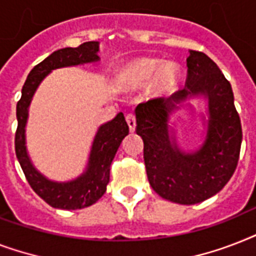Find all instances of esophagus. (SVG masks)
<instances>
[{
	"label": "esophagus",
	"instance_id": "1",
	"mask_svg": "<svg viewBox=\"0 0 256 256\" xmlns=\"http://www.w3.org/2000/svg\"><path fill=\"white\" fill-rule=\"evenodd\" d=\"M126 122L128 124V128H130V132H134L136 130V116L132 114V112H128V116H126Z\"/></svg>",
	"mask_w": 256,
	"mask_h": 256
}]
</instances>
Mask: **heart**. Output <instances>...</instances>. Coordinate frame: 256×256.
<instances>
[{"instance_id":"1","label":"heart","mask_w":256,"mask_h":256,"mask_svg":"<svg viewBox=\"0 0 256 256\" xmlns=\"http://www.w3.org/2000/svg\"><path fill=\"white\" fill-rule=\"evenodd\" d=\"M162 62L154 58H140L124 66L120 72V82L128 88H138L148 85L152 80V92L164 96L170 92L176 85L179 77L178 66L168 62L160 66Z\"/></svg>"}]
</instances>
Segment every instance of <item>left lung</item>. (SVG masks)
<instances>
[{
  "mask_svg": "<svg viewBox=\"0 0 256 256\" xmlns=\"http://www.w3.org/2000/svg\"><path fill=\"white\" fill-rule=\"evenodd\" d=\"M184 88L168 98H152L136 106L138 136L152 190L179 204H195L215 195L234 174L242 144V124L234 94L216 64L198 50H188ZM209 98L210 122L202 148L184 154L168 138V114L188 95Z\"/></svg>",
  "mask_w": 256,
  "mask_h": 256,
  "instance_id": "1",
  "label": "left lung"
}]
</instances>
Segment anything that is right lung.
<instances>
[{
  "mask_svg": "<svg viewBox=\"0 0 256 256\" xmlns=\"http://www.w3.org/2000/svg\"><path fill=\"white\" fill-rule=\"evenodd\" d=\"M98 42L90 41L78 48L57 50L36 65L22 88L21 100L17 102V130L14 138L16 156L30 187L48 204L62 210H77L92 206L106 192L110 166L120 142L128 134V126L122 112L108 124H102L92 142L88 168L85 174L69 183L50 182L32 166L25 148V124L28 108L40 82L53 69L98 61Z\"/></svg>",
  "mask_w": 256,
  "mask_h": 256,
  "instance_id": "1",
  "label": "right lung"
}]
</instances>
